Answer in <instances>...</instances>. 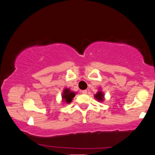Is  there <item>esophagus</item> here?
I'll use <instances>...</instances> for the list:
<instances>
[{"label": "esophagus", "instance_id": "1", "mask_svg": "<svg viewBox=\"0 0 155 155\" xmlns=\"http://www.w3.org/2000/svg\"><path fill=\"white\" fill-rule=\"evenodd\" d=\"M81 92H82V94H86L87 93V90H83V91H81Z\"/></svg>", "mask_w": 155, "mask_h": 155}]
</instances>
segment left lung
Here are the masks:
<instances>
[{"mask_svg": "<svg viewBox=\"0 0 155 155\" xmlns=\"http://www.w3.org/2000/svg\"><path fill=\"white\" fill-rule=\"evenodd\" d=\"M94 97L99 102H103L105 100V94H104V92L100 89H99L97 94H94Z\"/></svg>", "mask_w": 155, "mask_h": 155, "instance_id": "left-lung-1", "label": "left lung"}]
</instances>
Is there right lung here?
I'll return each instance as SVG.
<instances>
[{"mask_svg":"<svg viewBox=\"0 0 155 155\" xmlns=\"http://www.w3.org/2000/svg\"><path fill=\"white\" fill-rule=\"evenodd\" d=\"M76 92H73L68 88H65L62 94V102L66 104H69L72 102L73 98L76 95Z\"/></svg>","mask_w":155,"mask_h":155,"instance_id":"obj_1","label":"right lung"}]
</instances>
